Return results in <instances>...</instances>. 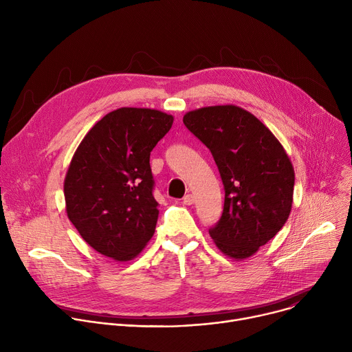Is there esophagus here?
<instances>
[{"instance_id":"esophagus-1","label":"esophagus","mask_w":352,"mask_h":352,"mask_svg":"<svg viewBox=\"0 0 352 352\" xmlns=\"http://www.w3.org/2000/svg\"><path fill=\"white\" fill-rule=\"evenodd\" d=\"M182 202H184V205H186V206H190V205H193V202H195L193 195H190V193L185 195V196H184V199H182Z\"/></svg>"}]
</instances>
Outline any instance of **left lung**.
Returning a JSON list of instances; mask_svg holds the SVG:
<instances>
[{"label":"left lung","instance_id":"1","mask_svg":"<svg viewBox=\"0 0 352 352\" xmlns=\"http://www.w3.org/2000/svg\"><path fill=\"white\" fill-rule=\"evenodd\" d=\"M185 126L210 150L226 197L209 230L221 252L242 261L256 254L285 224L292 208V163L272 131L249 111L212 106L184 116Z\"/></svg>","mask_w":352,"mask_h":352}]
</instances>
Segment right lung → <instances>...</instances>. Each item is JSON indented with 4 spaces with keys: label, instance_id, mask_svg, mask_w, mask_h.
<instances>
[{
    "label": "right lung",
    "instance_id": "1",
    "mask_svg": "<svg viewBox=\"0 0 352 352\" xmlns=\"http://www.w3.org/2000/svg\"><path fill=\"white\" fill-rule=\"evenodd\" d=\"M174 117L122 107L97 121L78 146L65 181L67 216L98 254L118 262L136 258L159 217L150 152Z\"/></svg>",
    "mask_w": 352,
    "mask_h": 352
}]
</instances>
